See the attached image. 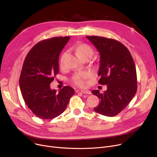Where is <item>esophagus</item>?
Masks as SVG:
<instances>
[{
	"label": "esophagus",
	"mask_w": 157,
	"mask_h": 157,
	"mask_svg": "<svg viewBox=\"0 0 157 157\" xmlns=\"http://www.w3.org/2000/svg\"><path fill=\"white\" fill-rule=\"evenodd\" d=\"M81 92L83 94H88V95L91 94V92L89 91V90H81Z\"/></svg>",
	"instance_id": "esophagus-1"
}]
</instances>
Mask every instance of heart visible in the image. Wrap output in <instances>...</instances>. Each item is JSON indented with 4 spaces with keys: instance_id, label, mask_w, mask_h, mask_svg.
Here are the masks:
<instances>
[{
    "instance_id": "1",
    "label": "heart",
    "mask_w": 157,
    "mask_h": 157,
    "mask_svg": "<svg viewBox=\"0 0 157 157\" xmlns=\"http://www.w3.org/2000/svg\"><path fill=\"white\" fill-rule=\"evenodd\" d=\"M74 50L75 51L78 56L81 59H85L86 58L90 59L94 55V50L92 47L88 44L85 43H78L74 45ZM67 55V53H64L60 59V66L61 68L63 67L64 65V59ZM92 74L90 72H83L76 73L75 75L72 77L73 83L79 87H83L86 84V80L91 77Z\"/></svg>"
}]
</instances>
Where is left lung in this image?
<instances>
[{"label":"left lung","instance_id":"left-lung-1","mask_svg":"<svg viewBox=\"0 0 157 157\" xmlns=\"http://www.w3.org/2000/svg\"><path fill=\"white\" fill-rule=\"evenodd\" d=\"M100 53L98 83L107 90L92 93L101 100L94 111L106 117H114L124 109L136 94V65L128 49L119 41L99 36H86Z\"/></svg>","mask_w":157,"mask_h":157}]
</instances>
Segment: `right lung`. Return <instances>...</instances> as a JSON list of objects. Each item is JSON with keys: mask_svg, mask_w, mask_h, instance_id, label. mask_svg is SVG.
Here are the masks:
<instances>
[{"mask_svg": "<svg viewBox=\"0 0 157 157\" xmlns=\"http://www.w3.org/2000/svg\"><path fill=\"white\" fill-rule=\"evenodd\" d=\"M70 37H55L40 41L25 59L20 88L25 102L36 117L44 120L60 115L67 108L74 90L66 86L59 94L50 83L59 72V58Z\"/></svg>", "mask_w": 157, "mask_h": 157, "instance_id": "add662e5", "label": "right lung"}]
</instances>
